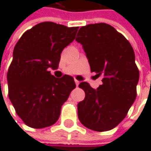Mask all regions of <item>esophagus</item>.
I'll list each match as a JSON object with an SVG mask.
<instances>
[{
	"instance_id": "obj_1",
	"label": "esophagus",
	"mask_w": 151,
	"mask_h": 151,
	"mask_svg": "<svg viewBox=\"0 0 151 151\" xmlns=\"http://www.w3.org/2000/svg\"><path fill=\"white\" fill-rule=\"evenodd\" d=\"M74 81H75L76 86H78V85H79V81H78V80H77V79H75V80H74Z\"/></svg>"
}]
</instances>
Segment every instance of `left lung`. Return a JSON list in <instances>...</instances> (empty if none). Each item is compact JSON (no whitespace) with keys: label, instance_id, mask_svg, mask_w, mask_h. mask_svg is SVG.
<instances>
[{"label":"left lung","instance_id":"8db88e82","mask_svg":"<svg viewBox=\"0 0 151 151\" xmlns=\"http://www.w3.org/2000/svg\"><path fill=\"white\" fill-rule=\"evenodd\" d=\"M76 41L83 46L91 72L102 78L97 89L87 82L79 84L86 96L78 104V119L92 130H110L126 117L136 98L139 70L134 50L122 34L104 22L81 27Z\"/></svg>","mask_w":151,"mask_h":151}]
</instances>
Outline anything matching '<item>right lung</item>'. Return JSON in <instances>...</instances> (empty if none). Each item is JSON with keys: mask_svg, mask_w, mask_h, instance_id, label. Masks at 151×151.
<instances>
[{"mask_svg": "<svg viewBox=\"0 0 151 151\" xmlns=\"http://www.w3.org/2000/svg\"><path fill=\"white\" fill-rule=\"evenodd\" d=\"M78 27L45 22L25 31L16 43L7 78L9 97L22 122L33 129L53 125L61 106L76 87L73 77L58 78L62 50L75 38Z\"/></svg>", "mask_w": 151, "mask_h": 151, "instance_id": "right-lung-1", "label": "right lung"}]
</instances>
